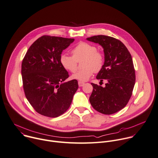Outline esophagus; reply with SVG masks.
I'll return each instance as SVG.
<instances>
[{"label":"esophagus","instance_id":"obj_1","mask_svg":"<svg viewBox=\"0 0 158 158\" xmlns=\"http://www.w3.org/2000/svg\"><path fill=\"white\" fill-rule=\"evenodd\" d=\"M84 84H85V83H84V82H82V81H79V82H78V84H79V87L82 86V85H84Z\"/></svg>","mask_w":158,"mask_h":158}]
</instances>
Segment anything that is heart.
I'll return each mask as SVG.
<instances>
[{
  "label": "heart",
  "mask_w": 158,
  "mask_h": 158,
  "mask_svg": "<svg viewBox=\"0 0 158 158\" xmlns=\"http://www.w3.org/2000/svg\"><path fill=\"white\" fill-rule=\"evenodd\" d=\"M73 56L65 54L60 56L59 61L62 67L70 73H74L77 70V62L83 59L82 69L73 75V79L82 81L88 80L94 72L101 70L105 63L103 54L97 51V48L86 42H81L72 50Z\"/></svg>",
  "instance_id": "heart-1"
}]
</instances>
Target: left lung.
<instances>
[{
    "mask_svg": "<svg viewBox=\"0 0 158 158\" xmlns=\"http://www.w3.org/2000/svg\"><path fill=\"white\" fill-rule=\"evenodd\" d=\"M103 48L105 63L96 76L102 82H108L103 88L91 83L93 90L89 102L94 110L111 114L123 109L130 99L135 82L132 56L123 43L114 38L97 35L88 38Z\"/></svg>",
    "mask_w": 158,
    "mask_h": 158,
    "instance_id": "obj_1",
    "label": "left lung"
}]
</instances>
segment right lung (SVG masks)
Segmentation results:
<instances>
[{"label": "right lung", "mask_w": 158, "mask_h": 158, "mask_svg": "<svg viewBox=\"0 0 158 158\" xmlns=\"http://www.w3.org/2000/svg\"><path fill=\"white\" fill-rule=\"evenodd\" d=\"M74 38L42 36L27 50L21 65L26 98L36 112L55 118L70 107L78 89L76 79L64 82L67 71L59 59Z\"/></svg>", "instance_id": "add662e5"}]
</instances>
